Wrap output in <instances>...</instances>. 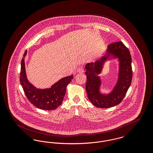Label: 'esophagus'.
Returning <instances> with one entry per match:
<instances>
[{"label": "esophagus", "instance_id": "obj_1", "mask_svg": "<svg viewBox=\"0 0 153 153\" xmlns=\"http://www.w3.org/2000/svg\"><path fill=\"white\" fill-rule=\"evenodd\" d=\"M77 72L78 73H83L84 72V68L82 67H80L78 69H77Z\"/></svg>", "mask_w": 153, "mask_h": 153}]
</instances>
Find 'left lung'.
<instances>
[{
	"instance_id": "obj_1",
	"label": "left lung",
	"mask_w": 153,
	"mask_h": 153,
	"mask_svg": "<svg viewBox=\"0 0 153 153\" xmlns=\"http://www.w3.org/2000/svg\"><path fill=\"white\" fill-rule=\"evenodd\" d=\"M115 59H117L119 66L117 83L109 93H102L100 90L102 81L100 74L105 64L108 60ZM85 68L88 97L95 106L107 108L122 102L131 85L132 77L130 53L122 42L109 45L104 56L95 62L87 63Z\"/></svg>"
}]
</instances>
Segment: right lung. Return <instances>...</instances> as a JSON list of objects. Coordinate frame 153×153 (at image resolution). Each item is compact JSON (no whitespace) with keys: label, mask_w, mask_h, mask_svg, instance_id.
Masks as SVG:
<instances>
[{"label":"right lung","mask_w":153,"mask_h":153,"mask_svg":"<svg viewBox=\"0 0 153 153\" xmlns=\"http://www.w3.org/2000/svg\"><path fill=\"white\" fill-rule=\"evenodd\" d=\"M26 54L27 51H25L22 59L20 73V82L25 95L30 102L38 108L48 111L56 109L62 102L66 87L73 79V74L58 80L51 88H37L27 77L25 63Z\"/></svg>","instance_id":"right-lung-1"}]
</instances>
